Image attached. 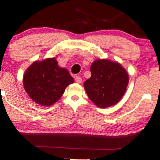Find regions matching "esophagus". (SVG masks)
<instances>
[{
	"label": "esophagus",
	"mask_w": 160,
	"mask_h": 160,
	"mask_svg": "<svg viewBox=\"0 0 160 160\" xmlns=\"http://www.w3.org/2000/svg\"><path fill=\"white\" fill-rule=\"evenodd\" d=\"M75 82H77V83H78V84L82 83V78H81L80 76H75Z\"/></svg>",
	"instance_id": "obj_1"
}]
</instances>
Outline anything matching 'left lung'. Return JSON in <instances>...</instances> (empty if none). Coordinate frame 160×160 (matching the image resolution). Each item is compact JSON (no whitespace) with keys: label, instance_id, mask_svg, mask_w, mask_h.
Returning <instances> with one entry per match:
<instances>
[{"label":"left lung","instance_id":"1","mask_svg":"<svg viewBox=\"0 0 160 160\" xmlns=\"http://www.w3.org/2000/svg\"><path fill=\"white\" fill-rule=\"evenodd\" d=\"M91 76L84 83L90 100L100 108L116 104L126 91L128 74L119 62L107 59L94 60L91 64Z\"/></svg>","mask_w":160,"mask_h":160}]
</instances>
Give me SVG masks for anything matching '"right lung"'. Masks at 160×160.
<instances>
[{"label":"right lung","mask_w":160,"mask_h":160,"mask_svg":"<svg viewBox=\"0 0 160 160\" xmlns=\"http://www.w3.org/2000/svg\"><path fill=\"white\" fill-rule=\"evenodd\" d=\"M22 80L29 98L44 107L58 101L66 88L74 82L67 69L60 67L53 57L35 61L25 72Z\"/></svg>","instance_id":"add662e5"}]
</instances>
